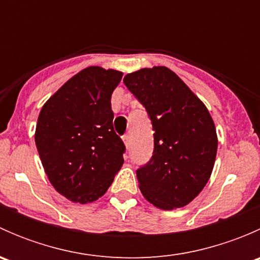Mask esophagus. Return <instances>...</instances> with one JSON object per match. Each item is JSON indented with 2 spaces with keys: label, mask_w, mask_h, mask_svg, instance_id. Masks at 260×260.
Here are the masks:
<instances>
[{
  "label": "esophagus",
  "mask_w": 260,
  "mask_h": 260,
  "mask_svg": "<svg viewBox=\"0 0 260 260\" xmlns=\"http://www.w3.org/2000/svg\"><path fill=\"white\" fill-rule=\"evenodd\" d=\"M123 142H124V145L127 148H129V145H131V137L129 135H124L123 136Z\"/></svg>",
  "instance_id": "34e87169"
}]
</instances>
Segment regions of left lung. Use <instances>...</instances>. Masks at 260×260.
Returning <instances> with one entry per match:
<instances>
[{
	"label": "left lung",
	"mask_w": 260,
	"mask_h": 260,
	"mask_svg": "<svg viewBox=\"0 0 260 260\" xmlns=\"http://www.w3.org/2000/svg\"><path fill=\"white\" fill-rule=\"evenodd\" d=\"M123 81L146 108L154 132L151 159L136 171L141 191L157 208H182L210 179L217 149L211 115L166 67L141 69Z\"/></svg>",
	"instance_id": "obj_1"
}]
</instances>
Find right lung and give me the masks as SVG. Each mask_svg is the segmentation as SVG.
<instances>
[{"label":"right lung","instance_id":"obj_1","mask_svg":"<svg viewBox=\"0 0 260 260\" xmlns=\"http://www.w3.org/2000/svg\"><path fill=\"white\" fill-rule=\"evenodd\" d=\"M123 73L90 67L69 79L44 104L35 142L50 182L74 203L103 196L125 146L114 132L112 93Z\"/></svg>","mask_w":260,"mask_h":260}]
</instances>
